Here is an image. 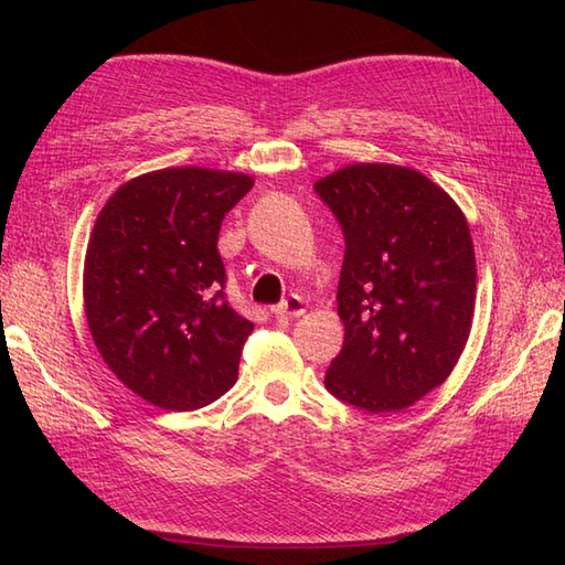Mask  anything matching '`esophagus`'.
<instances>
[{
    "label": "esophagus",
    "mask_w": 565,
    "mask_h": 565,
    "mask_svg": "<svg viewBox=\"0 0 565 565\" xmlns=\"http://www.w3.org/2000/svg\"><path fill=\"white\" fill-rule=\"evenodd\" d=\"M303 311H306V309H303V299L297 297V295L282 299V301L276 306V309H273V313H276L278 320H295V318L303 316Z\"/></svg>",
    "instance_id": "obj_1"
}]
</instances>
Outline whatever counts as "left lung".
<instances>
[{
	"label": "left lung",
	"instance_id": "left-lung-1",
	"mask_svg": "<svg viewBox=\"0 0 565 565\" xmlns=\"http://www.w3.org/2000/svg\"><path fill=\"white\" fill-rule=\"evenodd\" d=\"M344 233V347L324 372L365 413L413 405L448 380L469 339L476 256L452 198L415 169L351 164L316 181Z\"/></svg>",
	"mask_w": 565,
	"mask_h": 565
}]
</instances>
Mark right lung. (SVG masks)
<instances>
[{"label": "right lung", "instance_id": "add662e5", "mask_svg": "<svg viewBox=\"0 0 565 565\" xmlns=\"http://www.w3.org/2000/svg\"><path fill=\"white\" fill-rule=\"evenodd\" d=\"M254 181L200 167L119 185L84 262V311L98 353L136 396L198 409L235 384L254 322L226 299L221 221Z\"/></svg>", "mask_w": 565, "mask_h": 565}]
</instances>
